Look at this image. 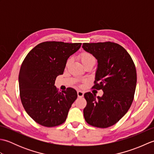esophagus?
<instances>
[{"label": "esophagus", "mask_w": 154, "mask_h": 154, "mask_svg": "<svg viewBox=\"0 0 154 154\" xmlns=\"http://www.w3.org/2000/svg\"><path fill=\"white\" fill-rule=\"evenodd\" d=\"M77 96H78V97H79V98H82L84 96V93H83V91H77Z\"/></svg>", "instance_id": "34e87169"}]
</instances>
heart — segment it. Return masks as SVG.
Here are the masks:
<instances>
[{
    "instance_id": "1",
    "label": "heart",
    "mask_w": 154,
    "mask_h": 154,
    "mask_svg": "<svg viewBox=\"0 0 154 154\" xmlns=\"http://www.w3.org/2000/svg\"><path fill=\"white\" fill-rule=\"evenodd\" d=\"M79 58L81 63L83 64L94 61V58L93 57V55L92 54H91L90 53H88V52H83V53L79 55Z\"/></svg>"
}]
</instances>
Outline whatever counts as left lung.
Segmentation results:
<instances>
[{"instance_id":"1","label":"left lung","mask_w":154,"mask_h":154,"mask_svg":"<svg viewBox=\"0 0 154 154\" xmlns=\"http://www.w3.org/2000/svg\"><path fill=\"white\" fill-rule=\"evenodd\" d=\"M82 48L97 59L93 88L103 91L102 97L84 94V118L91 126L108 128L119 122L132 103L137 81L135 65L125 49L113 42L84 43Z\"/></svg>"}]
</instances>
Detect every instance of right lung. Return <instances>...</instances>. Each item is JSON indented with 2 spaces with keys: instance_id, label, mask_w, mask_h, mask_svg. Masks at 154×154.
<instances>
[{
  "instance_id": "obj_1",
  "label": "right lung",
  "mask_w": 154,
  "mask_h": 154,
  "mask_svg": "<svg viewBox=\"0 0 154 154\" xmlns=\"http://www.w3.org/2000/svg\"><path fill=\"white\" fill-rule=\"evenodd\" d=\"M81 43L45 42L29 52L18 76L20 95L25 110L35 122L53 127L63 124L72 104L77 99L73 88L58 92L55 81L63 73L67 59Z\"/></svg>"
}]
</instances>
